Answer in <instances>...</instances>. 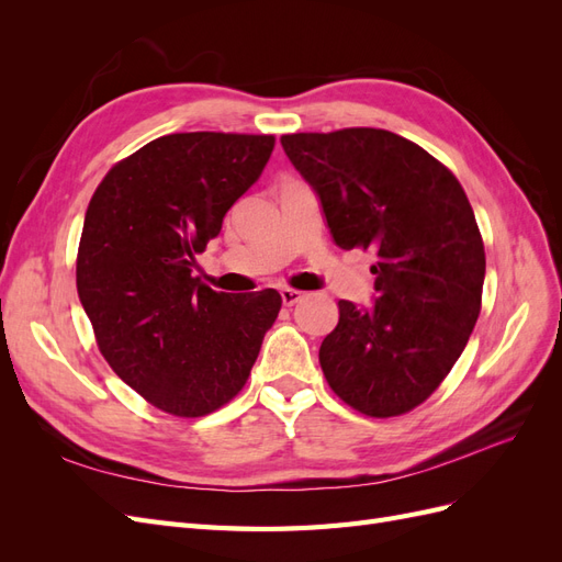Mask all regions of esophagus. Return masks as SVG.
<instances>
[{
	"label": "esophagus",
	"mask_w": 562,
	"mask_h": 562,
	"mask_svg": "<svg viewBox=\"0 0 562 562\" xmlns=\"http://www.w3.org/2000/svg\"><path fill=\"white\" fill-rule=\"evenodd\" d=\"M302 297H304V293L295 291V288H281V302L285 304V307H293V304H297Z\"/></svg>",
	"instance_id": "obj_1"
}]
</instances>
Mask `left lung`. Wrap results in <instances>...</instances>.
Returning a JSON list of instances; mask_svg holds the SVG:
<instances>
[{"label": "left lung", "instance_id": "left-lung-1", "mask_svg": "<svg viewBox=\"0 0 562 562\" xmlns=\"http://www.w3.org/2000/svg\"><path fill=\"white\" fill-rule=\"evenodd\" d=\"M281 145L333 241L378 255L375 302H337L339 321L318 349L323 375L363 415L413 411L446 380L481 314L485 250L462 184L384 128L293 133Z\"/></svg>", "mask_w": 562, "mask_h": 562}]
</instances>
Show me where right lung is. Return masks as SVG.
Listing matches in <instances>:
<instances>
[{
	"label": "right lung",
	"instance_id": "obj_1",
	"mask_svg": "<svg viewBox=\"0 0 562 562\" xmlns=\"http://www.w3.org/2000/svg\"><path fill=\"white\" fill-rule=\"evenodd\" d=\"M274 135L171 133L119 161L83 217L77 293L105 361L164 413L201 417L244 389L281 295L215 293L196 252L258 182Z\"/></svg>",
	"mask_w": 562,
	"mask_h": 562
}]
</instances>
